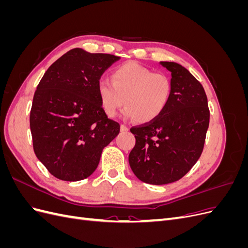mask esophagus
<instances>
[{"mask_svg": "<svg viewBox=\"0 0 248 248\" xmlns=\"http://www.w3.org/2000/svg\"><path fill=\"white\" fill-rule=\"evenodd\" d=\"M120 129H121V132H127V131L129 130L125 125H121V127H120Z\"/></svg>", "mask_w": 248, "mask_h": 248, "instance_id": "34e87169", "label": "esophagus"}]
</instances>
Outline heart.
Masks as SVG:
<instances>
[{"label":"heart","instance_id":"b5f03b06","mask_svg":"<svg viewBox=\"0 0 248 248\" xmlns=\"http://www.w3.org/2000/svg\"><path fill=\"white\" fill-rule=\"evenodd\" d=\"M112 81L101 78L98 94L107 115L114 117L125 104L123 116L140 123L158 118L168 107L171 81L163 73H154L137 62H128L112 71Z\"/></svg>","mask_w":248,"mask_h":248}]
</instances>
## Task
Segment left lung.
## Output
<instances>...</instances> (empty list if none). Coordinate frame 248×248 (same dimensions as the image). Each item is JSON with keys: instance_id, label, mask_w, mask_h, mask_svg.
Wrapping results in <instances>:
<instances>
[{"instance_id": "8db88e82", "label": "left lung", "mask_w": 248, "mask_h": 248, "mask_svg": "<svg viewBox=\"0 0 248 248\" xmlns=\"http://www.w3.org/2000/svg\"><path fill=\"white\" fill-rule=\"evenodd\" d=\"M160 64L171 73L169 104L153 121L131 127L136 146L128 157L133 174L153 185L176 182L190 170L204 149L210 119L201 82L178 63Z\"/></svg>"}]
</instances>
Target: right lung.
<instances>
[{
  "label": "right lung",
  "instance_id": "add662e5",
  "mask_svg": "<svg viewBox=\"0 0 248 248\" xmlns=\"http://www.w3.org/2000/svg\"><path fill=\"white\" fill-rule=\"evenodd\" d=\"M120 57L73 48L44 73L34 94L30 128L34 152L52 176L79 181L91 176L102 150L120 132L108 119L98 82Z\"/></svg>",
  "mask_w": 248,
  "mask_h": 248
}]
</instances>
